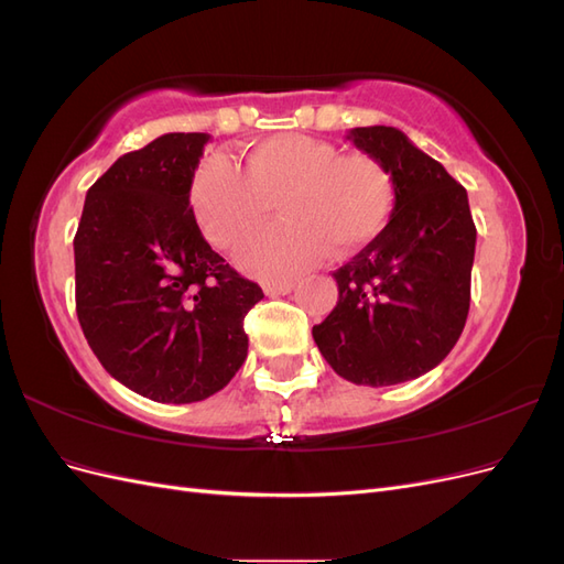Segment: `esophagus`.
Returning a JSON list of instances; mask_svg holds the SVG:
<instances>
[{"label":"esophagus","instance_id":"obj_1","mask_svg":"<svg viewBox=\"0 0 564 564\" xmlns=\"http://www.w3.org/2000/svg\"><path fill=\"white\" fill-rule=\"evenodd\" d=\"M294 286H296V284H294L292 280H275V282H265V284H263V292H265L268 296L289 294Z\"/></svg>","mask_w":564,"mask_h":564}]
</instances>
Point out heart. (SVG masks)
I'll list each match as a JSON object with an SVG mask.
<instances>
[{
  "label": "heart",
  "mask_w": 564,
  "mask_h": 564,
  "mask_svg": "<svg viewBox=\"0 0 564 564\" xmlns=\"http://www.w3.org/2000/svg\"><path fill=\"white\" fill-rule=\"evenodd\" d=\"M275 202L286 224L259 232L237 256L256 278L299 275L332 249L344 256L367 247L395 209V185L377 160L340 155L303 133L253 145L242 172L226 160L204 162L191 185L197 226L218 249L240 247Z\"/></svg>",
  "instance_id": "b5f03b06"
}]
</instances>
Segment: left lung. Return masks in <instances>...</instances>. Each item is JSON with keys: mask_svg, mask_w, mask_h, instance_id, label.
I'll return each mask as SVG.
<instances>
[{"mask_svg": "<svg viewBox=\"0 0 564 564\" xmlns=\"http://www.w3.org/2000/svg\"><path fill=\"white\" fill-rule=\"evenodd\" d=\"M348 139L395 185L386 230L334 270L338 303L313 338L332 369L357 386H395L437 367L466 327L475 224L466 187L395 127Z\"/></svg>", "mask_w": 564, "mask_h": 564, "instance_id": "left-lung-1", "label": "left lung"}]
</instances>
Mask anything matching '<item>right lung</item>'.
Segmentation results:
<instances>
[{"label": "right lung", "instance_id": "1", "mask_svg": "<svg viewBox=\"0 0 564 564\" xmlns=\"http://www.w3.org/2000/svg\"><path fill=\"white\" fill-rule=\"evenodd\" d=\"M209 133H164L87 193L75 235L82 332L112 379L155 402H199L247 360L263 299L202 237L191 185Z\"/></svg>", "mask_w": 564, "mask_h": 564}]
</instances>
